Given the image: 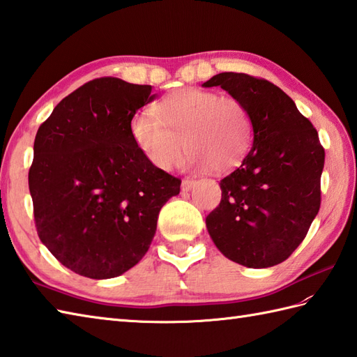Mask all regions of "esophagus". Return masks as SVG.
<instances>
[{"mask_svg":"<svg viewBox=\"0 0 357 357\" xmlns=\"http://www.w3.org/2000/svg\"><path fill=\"white\" fill-rule=\"evenodd\" d=\"M196 183L193 179H183V184H181V188H183V192H188L192 190V187L195 185Z\"/></svg>","mask_w":357,"mask_h":357,"instance_id":"1","label":"esophagus"}]
</instances>
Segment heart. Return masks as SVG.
<instances>
[{"label":"heart","instance_id":"b5f03b06","mask_svg":"<svg viewBox=\"0 0 357 357\" xmlns=\"http://www.w3.org/2000/svg\"><path fill=\"white\" fill-rule=\"evenodd\" d=\"M135 147L147 161L169 170L183 158L195 169L225 173L244 159L253 138V121L236 96L202 89H181L130 121Z\"/></svg>","mask_w":357,"mask_h":357}]
</instances>
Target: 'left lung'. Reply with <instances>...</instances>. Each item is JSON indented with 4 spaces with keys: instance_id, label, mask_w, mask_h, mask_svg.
<instances>
[{
    "instance_id": "obj_1",
    "label": "left lung",
    "mask_w": 357,
    "mask_h": 357,
    "mask_svg": "<svg viewBox=\"0 0 357 357\" xmlns=\"http://www.w3.org/2000/svg\"><path fill=\"white\" fill-rule=\"evenodd\" d=\"M239 98L253 121V146L221 179L222 198L206 218L215 245L250 268L284 262L321 207L325 150L316 128L273 82L247 73L215 75L202 87Z\"/></svg>"
}]
</instances>
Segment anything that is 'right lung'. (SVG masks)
<instances>
[{
  "label": "right lung",
  "mask_w": 357,
  "mask_h": 357,
  "mask_svg": "<svg viewBox=\"0 0 357 357\" xmlns=\"http://www.w3.org/2000/svg\"><path fill=\"white\" fill-rule=\"evenodd\" d=\"M151 86L86 82L40 126L29 170L38 236L64 267L90 279L123 275L147 253L158 215L181 179L135 147L130 121Z\"/></svg>",
  "instance_id": "obj_1"
}]
</instances>
